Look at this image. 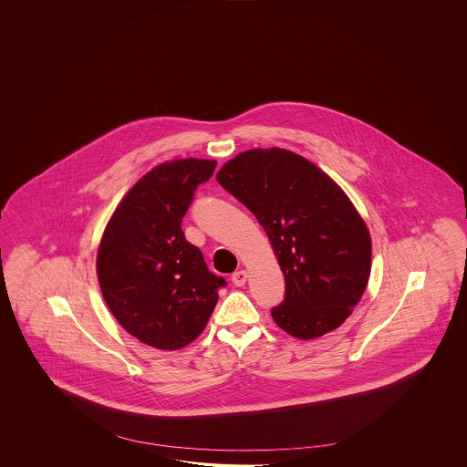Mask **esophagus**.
<instances>
[{
  "instance_id": "1",
  "label": "esophagus",
  "mask_w": 467,
  "mask_h": 467,
  "mask_svg": "<svg viewBox=\"0 0 467 467\" xmlns=\"http://www.w3.org/2000/svg\"><path fill=\"white\" fill-rule=\"evenodd\" d=\"M232 282H234L237 287L245 285V282H247V272H245V270H238V272H235V274L232 275Z\"/></svg>"
}]
</instances>
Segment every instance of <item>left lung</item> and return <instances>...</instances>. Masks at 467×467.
<instances>
[{
  "label": "left lung",
  "instance_id": "8db88e82",
  "mask_svg": "<svg viewBox=\"0 0 467 467\" xmlns=\"http://www.w3.org/2000/svg\"><path fill=\"white\" fill-rule=\"evenodd\" d=\"M217 182L264 227L285 278L278 327L316 338L344 324L370 275V235L334 180L284 149H255L227 161Z\"/></svg>",
  "mask_w": 467,
  "mask_h": 467
}]
</instances>
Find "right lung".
<instances>
[{
  "instance_id": "right-lung-1",
  "label": "right lung",
  "mask_w": 467,
  "mask_h": 467,
  "mask_svg": "<svg viewBox=\"0 0 467 467\" xmlns=\"http://www.w3.org/2000/svg\"><path fill=\"white\" fill-rule=\"evenodd\" d=\"M215 165L185 159L151 170L119 202L101 238L103 298L119 326L151 348L177 350L199 337L227 285L182 230L195 190Z\"/></svg>"
}]
</instances>
